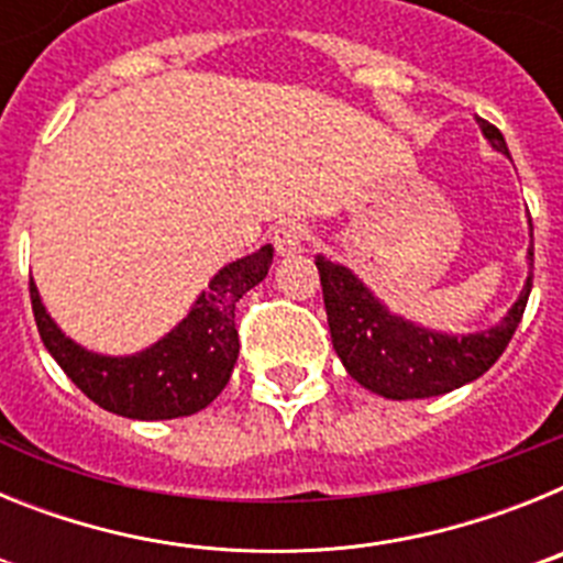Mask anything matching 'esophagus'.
Wrapping results in <instances>:
<instances>
[{
	"label": "esophagus",
	"mask_w": 563,
	"mask_h": 563,
	"mask_svg": "<svg viewBox=\"0 0 563 563\" xmlns=\"http://www.w3.org/2000/svg\"><path fill=\"white\" fill-rule=\"evenodd\" d=\"M310 239V231L301 222H282V225L273 231V247H276L278 256H292V253H301Z\"/></svg>",
	"instance_id": "1"
}]
</instances>
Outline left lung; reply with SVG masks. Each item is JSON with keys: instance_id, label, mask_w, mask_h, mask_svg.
Instances as JSON below:
<instances>
[{"instance_id": "obj_1", "label": "left lung", "mask_w": 563, "mask_h": 563, "mask_svg": "<svg viewBox=\"0 0 563 563\" xmlns=\"http://www.w3.org/2000/svg\"><path fill=\"white\" fill-rule=\"evenodd\" d=\"M479 126L494 148L507 154L499 129L482 118ZM316 267L321 276L327 324L338 357L361 386L389 400H422V397L445 395L485 375L507 350L533 287V273H530L519 301L499 327L479 335L451 338L391 316L346 267L332 265L330 258L316 256Z\"/></svg>"}]
</instances>
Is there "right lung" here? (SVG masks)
I'll list each match as a JSON object with an SVG mask.
<instances>
[{
	"instance_id": "add662e5",
	"label": "right lung",
	"mask_w": 563,
	"mask_h": 563,
	"mask_svg": "<svg viewBox=\"0 0 563 563\" xmlns=\"http://www.w3.org/2000/svg\"><path fill=\"white\" fill-rule=\"evenodd\" d=\"M273 247L222 267L180 324L152 350L132 357H101L62 335L44 312L36 285L30 305L38 335L64 375L112 415L132 420H174L206 409L231 380L239 355L236 301L267 276Z\"/></svg>"
}]
</instances>
